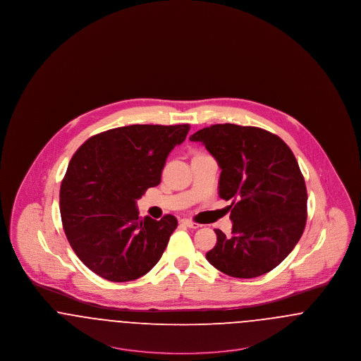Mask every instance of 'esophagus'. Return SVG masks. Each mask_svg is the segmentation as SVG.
<instances>
[{
	"mask_svg": "<svg viewBox=\"0 0 361 361\" xmlns=\"http://www.w3.org/2000/svg\"><path fill=\"white\" fill-rule=\"evenodd\" d=\"M181 222H183V224H185L187 227H189V228H197V227H200V224H195V222L190 221V219H183Z\"/></svg>",
	"mask_w": 361,
	"mask_h": 361,
	"instance_id": "esophagus-1",
	"label": "esophagus"
}]
</instances>
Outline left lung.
Instances as JSON below:
<instances>
[{"instance_id": "8db88e82", "label": "left lung", "mask_w": 361, "mask_h": 361, "mask_svg": "<svg viewBox=\"0 0 361 361\" xmlns=\"http://www.w3.org/2000/svg\"><path fill=\"white\" fill-rule=\"evenodd\" d=\"M202 142L222 169L219 196L231 204V235L215 228L208 262L226 275H265L287 257L307 221V190L283 139L258 127L214 124L189 137Z\"/></svg>"}]
</instances>
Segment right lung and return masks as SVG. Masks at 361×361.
Here are the masks:
<instances>
[{"label": "right lung", "instance_id": "right-lung-1", "mask_svg": "<svg viewBox=\"0 0 361 361\" xmlns=\"http://www.w3.org/2000/svg\"><path fill=\"white\" fill-rule=\"evenodd\" d=\"M189 124H133L89 137L70 159L59 208L74 253L96 275L123 283L146 275L177 227L173 215L139 218L137 200L161 183Z\"/></svg>", "mask_w": 361, "mask_h": 361}]
</instances>
